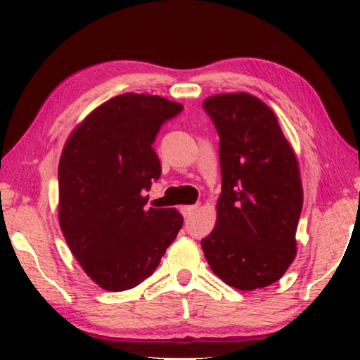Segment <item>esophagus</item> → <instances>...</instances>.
Returning a JSON list of instances; mask_svg holds the SVG:
<instances>
[{"mask_svg": "<svg viewBox=\"0 0 360 360\" xmlns=\"http://www.w3.org/2000/svg\"><path fill=\"white\" fill-rule=\"evenodd\" d=\"M196 210H198V206L196 205H191V206H181V214L185 216V218H188L193 213H196Z\"/></svg>", "mask_w": 360, "mask_h": 360, "instance_id": "esophagus-1", "label": "esophagus"}]
</instances>
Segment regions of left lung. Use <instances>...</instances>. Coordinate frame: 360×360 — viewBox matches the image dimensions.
<instances>
[{
  "label": "left lung",
  "mask_w": 360,
  "mask_h": 360,
  "mask_svg": "<svg viewBox=\"0 0 360 360\" xmlns=\"http://www.w3.org/2000/svg\"><path fill=\"white\" fill-rule=\"evenodd\" d=\"M219 134L221 195L216 226L201 240L218 277L238 290L282 278L297 255L303 186L297 155L277 116L249 93L206 98Z\"/></svg>",
  "instance_id": "1"
}]
</instances>
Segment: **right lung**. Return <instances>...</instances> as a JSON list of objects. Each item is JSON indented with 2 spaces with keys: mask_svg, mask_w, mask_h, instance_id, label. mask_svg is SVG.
Instances as JSON below:
<instances>
[{
  "mask_svg": "<svg viewBox=\"0 0 360 360\" xmlns=\"http://www.w3.org/2000/svg\"><path fill=\"white\" fill-rule=\"evenodd\" d=\"M184 110L162 96L124 93L78 124L58 164V221L73 257L108 292L150 277L184 224L174 208H147L162 167L154 147Z\"/></svg>",
  "mask_w": 360,
  "mask_h": 360,
  "instance_id": "right-lung-1",
  "label": "right lung"
}]
</instances>
